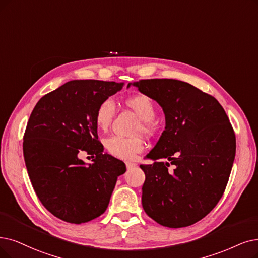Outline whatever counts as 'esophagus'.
Masks as SVG:
<instances>
[{
  "instance_id": "obj_1",
  "label": "esophagus",
  "mask_w": 258,
  "mask_h": 258,
  "mask_svg": "<svg viewBox=\"0 0 258 258\" xmlns=\"http://www.w3.org/2000/svg\"><path fill=\"white\" fill-rule=\"evenodd\" d=\"M126 166H127V169L130 170V169H132L133 167L137 166V163L133 162V161H127V162H126Z\"/></svg>"
}]
</instances>
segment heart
<instances>
[{"label": "heart", "mask_w": 258, "mask_h": 258, "mask_svg": "<svg viewBox=\"0 0 258 258\" xmlns=\"http://www.w3.org/2000/svg\"><path fill=\"white\" fill-rule=\"evenodd\" d=\"M125 105L130 108L141 118L139 131L146 135H151L156 130V123L153 118L156 117V106L153 101L146 95L139 94L128 97L125 100ZM114 116V105L109 99L101 101L96 108L94 120L99 130H107L111 125ZM106 148L113 157L119 159L130 160L136 153L143 150L145 144L140 138H122L113 136L106 140Z\"/></svg>", "instance_id": "heart-1"}]
</instances>
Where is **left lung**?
Masks as SVG:
<instances>
[{
  "instance_id": "8db88e82",
  "label": "left lung",
  "mask_w": 258,
  "mask_h": 258,
  "mask_svg": "<svg viewBox=\"0 0 258 258\" xmlns=\"http://www.w3.org/2000/svg\"><path fill=\"white\" fill-rule=\"evenodd\" d=\"M132 85L158 102L166 121L146 156L153 163L140 166L146 177L143 209L167 228L191 225L216 207L228 184L236 152L229 117L217 99L187 82L143 79Z\"/></svg>"
}]
</instances>
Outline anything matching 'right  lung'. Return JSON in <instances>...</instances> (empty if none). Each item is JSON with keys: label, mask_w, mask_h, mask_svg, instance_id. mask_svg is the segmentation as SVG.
<instances>
[{"label": "right lung", "mask_w": 258, "mask_h": 258, "mask_svg": "<svg viewBox=\"0 0 258 258\" xmlns=\"http://www.w3.org/2000/svg\"><path fill=\"white\" fill-rule=\"evenodd\" d=\"M123 82L71 80L37 102L27 121L23 154L28 176L43 207L55 217L80 224L108 208L122 161L104 152L94 120L96 108ZM91 154L86 164L79 154Z\"/></svg>", "instance_id": "1"}]
</instances>
